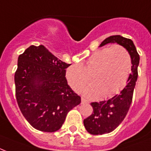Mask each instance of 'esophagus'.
<instances>
[{
  "mask_svg": "<svg viewBox=\"0 0 151 151\" xmlns=\"http://www.w3.org/2000/svg\"><path fill=\"white\" fill-rule=\"evenodd\" d=\"M81 101H82V103H87V102H88V101L86 100L85 99H83V98H82L81 99Z\"/></svg>",
  "mask_w": 151,
  "mask_h": 151,
  "instance_id": "1",
  "label": "esophagus"
}]
</instances>
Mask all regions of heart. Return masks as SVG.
<instances>
[{"label": "heart", "mask_w": 151, "mask_h": 151, "mask_svg": "<svg viewBox=\"0 0 151 151\" xmlns=\"http://www.w3.org/2000/svg\"><path fill=\"white\" fill-rule=\"evenodd\" d=\"M132 71V59L129 52L122 45L97 50L89 57L86 65H71L66 71L70 86L75 91L91 81L94 84L82 89L81 93L90 99L103 95L109 98L116 94L127 83Z\"/></svg>", "instance_id": "heart-1"}]
</instances>
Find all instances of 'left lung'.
<instances>
[{
    "instance_id": "1",
    "label": "left lung",
    "mask_w": 151,
    "mask_h": 151,
    "mask_svg": "<svg viewBox=\"0 0 151 151\" xmlns=\"http://www.w3.org/2000/svg\"><path fill=\"white\" fill-rule=\"evenodd\" d=\"M109 43H117L128 50L132 59V72L125 87L119 94L107 101L91 103L93 113L84 119L83 124L86 130L92 135L109 133L120 125L130 108L138 78L139 55L132 41L120 35H113L106 38L99 46L101 47Z\"/></svg>"
}]
</instances>
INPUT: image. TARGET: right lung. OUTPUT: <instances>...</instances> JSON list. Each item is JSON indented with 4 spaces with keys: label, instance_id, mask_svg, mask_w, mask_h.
<instances>
[{
    "label": "right lung",
    "instance_id": "right-lung-1",
    "mask_svg": "<svg viewBox=\"0 0 151 151\" xmlns=\"http://www.w3.org/2000/svg\"><path fill=\"white\" fill-rule=\"evenodd\" d=\"M15 85L17 103L37 130L54 132L81 99L68 85L63 62L42 45H31L19 56Z\"/></svg>",
    "mask_w": 151,
    "mask_h": 151
}]
</instances>
